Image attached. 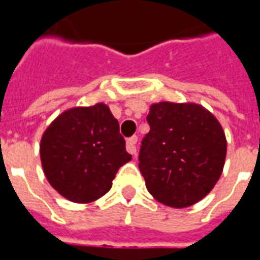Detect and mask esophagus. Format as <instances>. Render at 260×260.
<instances>
[{
  "mask_svg": "<svg viewBox=\"0 0 260 260\" xmlns=\"http://www.w3.org/2000/svg\"><path fill=\"white\" fill-rule=\"evenodd\" d=\"M136 143H138V136H132V138H129V139L126 141V150H128L131 154H134V156H136V153H138Z\"/></svg>",
  "mask_w": 260,
  "mask_h": 260,
  "instance_id": "esophagus-1",
  "label": "esophagus"
}]
</instances>
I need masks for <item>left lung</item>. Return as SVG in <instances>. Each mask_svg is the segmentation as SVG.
<instances>
[{
    "instance_id": "left-lung-1",
    "label": "left lung",
    "mask_w": 260,
    "mask_h": 260,
    "mask_svg": "<svg viewBox=\"0 0 260 260\" xmlns=\"http://www.w3.org/2000/svg\"><path fill=\"white\" fill-rule=\"evenodd\" d=\"M150 131L142 141L139 170L150 195L166 206L203 199L223 173L227 141L217 118L195 103L150 106Z\"/></svg>"
}]
</instances>
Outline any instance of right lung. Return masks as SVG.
I'll list each match as a JSON object with an SVG mask.
<instances>
[{"mask_svg": "<svg viewBox=\"0 0 260 260\" xmlns=\"http://www.w3.org/2000/svg\"><path fill=\"white\" fill-rule=\"evenodd\" d=\"M40 158L46 178L59 195L90 203L106 195L121 166L132 156L110 108L97 103L69 108L44 131Z\"/></svg>", "mask_w": 260, "mask_h": 260, "instance_id": "obj_1", "label": "right lung"}]
</instances>
